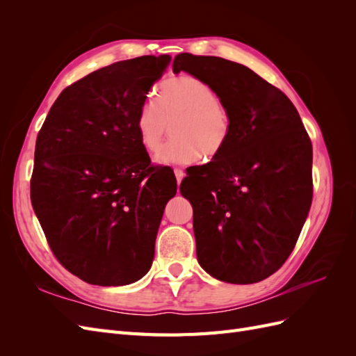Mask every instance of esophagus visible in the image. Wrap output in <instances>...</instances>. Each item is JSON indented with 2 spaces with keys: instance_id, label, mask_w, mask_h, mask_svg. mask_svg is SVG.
Here are the masks:
<instances>
[{
  "instance_id": "1",
  "label": "esophagus",
  "mask_w": 356,
  "mask_h": 356,
  "mask_svg": "<svg viewBox=\"0 0 356 356\" xmlns=\"http://www.w3.org/2000/svg\"><path fill=\"white\" fill-rule=\"evenodd\" d=\"M174 174H175V177H177V181H178V184H179V182L182 181V178H184V172H182L181 169H174Z\"/></svg>"
}]
</instances>
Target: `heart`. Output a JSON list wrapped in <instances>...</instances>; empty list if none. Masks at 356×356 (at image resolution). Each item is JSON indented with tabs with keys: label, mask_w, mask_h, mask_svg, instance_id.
Masks as SVG:
<instances>
[{
	"label": "heart",
	"mask_w": 356,
	"mask_h": 356,
	"mask_svg": "<svg viewBox=\"0 0 356 356\" xmlns=\"http://www.w3.org/2000/svg\"><path fill=\"white\" fill-rule=\"evenodd\" d=\"M170 141L157 161L161 165H190L203 154L217 156L227 143L232 118L215 90L199 79L181 75L160 88L159 105L145 101L139 108L135 129L147 153L157 154L163 145L168 126Z\"/></svg>",
	"instance_id": "b5f03b06"
}]
</instances>
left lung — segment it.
<instances>
[{
  "label": "left lung",
  "instance_id": "1",
  "mask_svg": "<svg viewBox=\"0 0 356 356\" xmlns=\"http://www.w3.org/2000/svg\"><path fill=\"white\" fill-rule=\"evenodd\" d=\"M202 80L227 108V143L182 179L197 261L212 277L255 284L294 250L312 204V143L296 106L241 63L181 53L172 65Z\"/></svg>",
  "mask_w": 356,
  "mask_h": 356
}]
</instances>
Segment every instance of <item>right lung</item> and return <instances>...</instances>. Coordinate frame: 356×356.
I'll use <instances>...</instances> for the list:
<instances>
[{"label":"right lung","mask_w":356,"mask_h":356,"mask_svg":"<svg viewBox=\"0 0 356 356\" xmlns=\"http://www.w3.org/2000/svg\"><path fill=\"white\" fill-rule=\"evenodd\" d=\"M169 55L115 62L63 89L37 136L31 202L53 254L81 281L122 286L152 267L174 172L154 168L136 114Z\"/></svg>","instance_id":"right-lung-1"}]
</instances>
